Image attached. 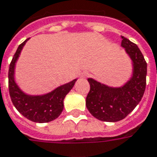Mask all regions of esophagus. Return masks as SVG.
Returning a JSON list of instances; mask_svg holds the SVG:
<instances>
[{
	"label": "esophagus",
	"mask_w": 157,
	"mask_h": 157,
	"mask_svg": "<svg viewBox=\"0 0 157 157\" xmlns=\"http://www.w3.org/2000/svg\"><path fill=\"white\" fill-rule=\"evenodd\" d=\"M88 73H87V71H85V72H83L82 74V75H81V77L82 78H86V77H87L88 76Z\"/></svg>",
	"instance_id": "1"
}]
</instances>
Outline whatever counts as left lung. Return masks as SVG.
Wrapping results in <instances>:
<instances>
[{
    "mask_svg": "<svg viewBox=\"0 0 157 157\" xmlns=\"http://www.w3.org/2000/svg\"><path fill=\"white\" fill-rule=\"evenodd\" d=\"M121 45L131 56L134 70L132 79L122 87H109L92 78L86 98L89 113L99 120L117 122L124 119L140 102L146 87L147 63L136 44L122 36Z\"/></svg>",
    "mask_w": 157,
    "mask_h": 157,
    "instance_id": "8db88e82",
    "label": "left lung"
}]
</instances>
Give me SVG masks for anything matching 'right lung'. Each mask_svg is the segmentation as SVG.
<instances>
[{
    "instance_id": "right-lung-1",
    "label": "right lung",
    "mask_w": 157,
    "mask_h": 157,
    "mask_svg": "<svg viewBox=\"0 0 157 157\" xmlns=\"http://www.w3.org/2000/svg\"><path fill=\"white\" fill-rule=\"evenodd\" d=\"M27 38L20 44L13 56L8 70V90L11 101L19 113L26 119L36 123H47L56 119L63 109V100L74 87L76 79L56 88L54 91L42 96L26 95L16 85L13 79V70L16 60Z\"/></svg>"
}]
</instances>
